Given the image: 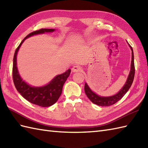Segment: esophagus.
<instances>
[{"label": "esophagus", "instance_id": "1", "mask_svg": "<svg viewBox=\"0 0 148 148\" xmlns=\"http://www.w3.org/2000/svg\"><path fill=\"white\" fill-rule=\"evenodd\" d=\"M81 70H82V68H81V67L79 65H74L72 69V71L73 72H80Z\"/></svg>", "mask_w": 148, "mask_h": 148}]
</instances>
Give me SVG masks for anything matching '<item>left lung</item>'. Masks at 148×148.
Returning a JSON list of instances; mask_svg holds the SVG:
<instances>
[{"label":"left lung","instance_id":"8db88e82","mask_svg":"<svg viewBox=\"0 0 148 148\" xmlns=\"http://www.w3.org/2000/svg\"><path fill=\"white\" fill-rule=\"evenodd\" d=\"M128 46L131 49L132 51V61H131V66H130V73L128 74L126 83L124 84V86L122 87V88L119 91V92L115 94L114 95L109 96V97H102L97 93L93 92V91L90 89L88 84L85 83L84 84V92L86 96L88 97L91 101L93 103L97 104L100 106H109L114 104L116 102L119 101V100L123 97L128 90L130 89V88L133 83L134 75H135V67H134V52L133 49L131 46L128 44Z\"/></svg>","mask_w":148,"mask_h":148}]
</instances>
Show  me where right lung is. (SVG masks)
I'll return each instance as SVG.
<instances>
[{
  "instance_id": "right-lung-1",
  "label": "right lung",
  "mask_w": 148,
  "mask_h": 148,
  "mask_svg": "<svg viewBox=\"0 0 148 148\" xmlns=\"http://www.w3.org/2000/svg\"><path fill=\"white\" fill-rule=\"evenodd\" d=\"M55 29H42L29 34L21 42L16 48L13 58V66H12V77L14 86L20 95L28 101L34 104L41 107H49L54 104L60 97L63 86L70 76L71 69L65 72L64 73L56 76L49 81L48 84L42 86H32L27 83L21 77L17 67V54L21 45L29 37L34 35L42 34L46 32H53Z\"/></svg>"
}]
</instances>
